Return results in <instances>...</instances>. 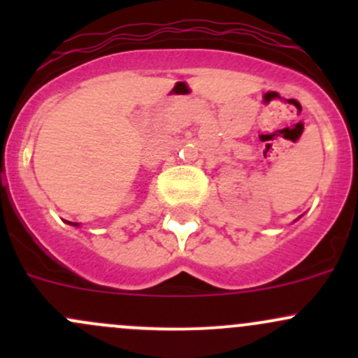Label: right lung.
<instances>
[{
    "label": "right lung",
    "instance_id": "obj_1",
    "mask_svg": "<svg viewBox=\"0 0 358 358\" xmlns=\"http://www.w3.org/2000/svg\"><path fill=\"white\" fill-rule=\"evenodd\" d=\"M69 225H72V227H79V223H72V222H67Z\"/></svg>",
    "mask_w": 358,
    "mask_h": 358
}]
</instances>
